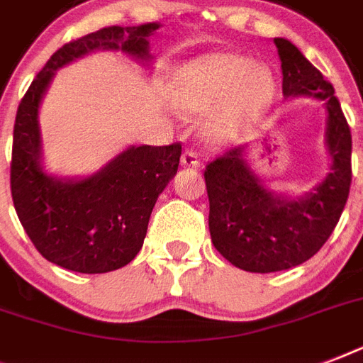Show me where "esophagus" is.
<instances>
[{
	"mask_svg": "<svg viewBox=\"0 0 363 363\" xmlns=\"http://www.w3.org/2000/svg\"><path fill=\"white\" fill-rule=\"evenodd\" d=\"M181 165L182 167H192V169H199V160L192 150H184L181 156Z\"/></svg>",
	"mask_w": 363,
	"mask_h": 363,
	"instance_id": "esophagus-1",
	"label": "esophagus"
}]
</instances>
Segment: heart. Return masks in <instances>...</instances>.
Wrapping results in <instances>:
<instances>
[{
  "label": "heart",
  "instance_id": "obj_1",
  "mask_svg": "<svg viewBox=\"0 0 363 363\" xmlns=\"http://www.w3.org/2000/svg\"><path fill=\"white\" fill-rule=\"evenodd\" d=\"M275 75L247 54L211 50L177 71L171 101L188 115L207 111L203 133L213 145H230L247 133L275 98Z\"/></svg>",
  "mask_w": 363,
  "mask_h": 363
}]
</instances>
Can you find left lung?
<instances>
[{"instance_id":"obj_1","label":"left lung","mask_w":363,"mask_h":363,"mask_svg":"<svg viewBox=\"0 0 363 363\" xmlns=\"http://www.w3.org/2000/svg\"><path fill=\"white\" fill-rule=\"evenodd\" d=\"M273 43L281 58L282 96L324 101L330 173L309 192L292 196L265 184L245 147L207 165L213 245L230 264L250 273L284 271L313 258L337 226L352 179V137L335 90L296 45L282 37Z\"/></svg>"}]
</instances>
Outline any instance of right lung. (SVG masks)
I'll list each match as a JSON object with an SVG mask.
<instances>
[{
    "mask_svg": "<svg viewBox=\"0 0 363 363\" xmlns=\"http://www.w3.org/2000/svg\"><path fill=\"white\" fill-rule=\"evenodd\" d=\"M158 22L109 26L56 50L33 79L14 121L11 192L28 238L52 264L77 273H107L135 258L156 199L177 175L181 145H130L98 171L62 177L45 165L39 111L56 71L88 54L122 52L152 65Z\"/></svg>",
    "mask_w": 363,
    "mask_h": 363,
    "instance_id": "1",
    "label": "right lung"
}]
</instances>
